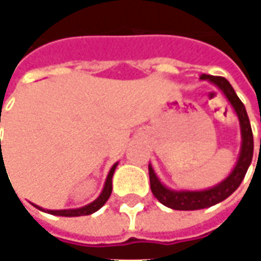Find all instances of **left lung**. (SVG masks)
Instances as JSON below:
<instances>
[{
	"label": "left lung",
	"mask_w": 261,
	"mask_h": 261,
	"mask_svg": "<svg viewBox=\"0 0 261 261\" xmlns=\"http://www.w3.org/2000/svg\"><path fill=\"white\" fill-rule=\"evenodd\" d=\"M200 79L215 85L224 94L230 106L233 107V110L239 119V125H241V139H242L241 152H239L238 161H236L233 170L228 173L227 178L223 179L220 184H217L211 188L196 190V191H193V190H172V188L166 187L156 176L154 167L149 164V180H151L152 194L160 203H163L164 206H167L170 209H176V211H197V209L211 207L220 201L225 200L228 196H231L238 190V187L244 180L249 164L252 161V154H254V139H252V130H251L248 115H247L244 103L236 95L233 86L230 85L227 79L220 77V76L201 74Z\"/></svg>",
	"instance_id": "obj_1"
}]
</instances>
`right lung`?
I'll use <instances>...</instances> for the list:
<instances>
[{
  "mask_svg": "<svg viewBox=\"0 0 261 261\" xmlns=\"http://www.w3.org/2000/svg\"><path fill=\"white\" fill-rule=\"evenodd\" d=\"M0 118H1V113H0ZM0 151H1V140H0ZM3 164H4V160H3V152H1L0 170ZM116 166H118V163H115V164L112 166V169L109 170V175H107L106 182H105V187H103V191L100 193V196H98V197H97L94 201H91L89 204H86V206L77 207V209H60V211H52V209H43V207L37 206V204H34V203H33V204H34L36 207H38L40 211H44V212H47V214H50V215H58V217H81V215H91V214L97 212V211H98L105 203H106L107 199L110 197V194H112V178H113V173H115ZM6 173H7V172H6Z\"/></svg>",
  "mask_w": 261,
  "mask_h": 261,
  "instance_id": "right-lung-1",
  "label": "right lung"
}]
</instances>
